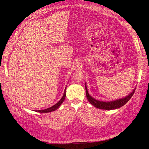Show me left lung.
Returning <instances> with one entry per match:
<instances>
[{"instance_id":"left-lung-1","label":"left lung","mask_w":149,"mask_h":149,"mask_svg":"<svg viewBox=\"0 0 149 149\" xmlns=\"http://www.w3.org/2000/svg\"><path fill=\"white\" fill-rule=\"evenodd\" d=\"M85 88H86V97L88 99V100L89 101V102L94 107L99 108V109H105V110H112V109H118V108H119L123 106H124L129 101L130 99L131 98V97L133 96L135 91H136V88H135L128 96H127L124 98L119 99V100H117L115 101H109V102H104V101L96 100V99H94L90 96L89 94L88 93V89L86 84H85Z\"/></svg>"}]
</instances>
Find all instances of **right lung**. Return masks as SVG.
Wrapping results in <instances>:
<instances>
[{
    "instance_id": "right-lung-1",
    "label": "right lung",
    "mask_w": 149,
    "mask_h": 149,
    "mask_svg": "<svg viewBox=\"0 0 149 149\" xmlns=\"http://www.w3.org/2000/svg\"><path fill=\"white\" fill-rule=\"evenodd\" d=\"M65 97H66V88L65 89V92H64V94H63V97H61V100L59 101H58L56 104H55V105L50 107L47 108V109H45L38 110V111H37V112H42V113H46V112H52V111H54L56 110L60 106V105L63 103V102L64 101V100H65Z\"/></svg>"
}]
</instances>
